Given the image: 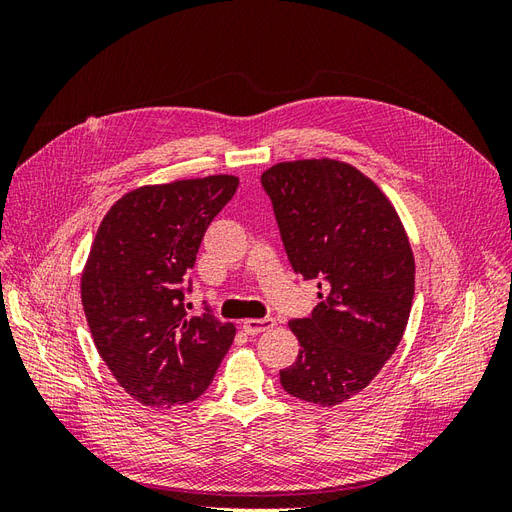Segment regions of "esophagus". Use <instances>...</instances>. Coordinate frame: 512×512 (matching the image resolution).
I'll return each mask as SVG.
<instances>
[{
	"label": "esophagus",
	"mask_w": 512,
	"mask_h": 512,
	"mask_svg": "<svg viewBox=\"0 0 512 512\" xmlns=\"http://www.w3.org/2000/svg\"><path fill=\"white\" fill-rule=\"evenodd\" d=\"M273 327H275V320L273 318H250V320H243V331L247 335L265 333V331H269Z\"/></svg>",
	"instance_id": "esophagus-1"
}]
</instances>
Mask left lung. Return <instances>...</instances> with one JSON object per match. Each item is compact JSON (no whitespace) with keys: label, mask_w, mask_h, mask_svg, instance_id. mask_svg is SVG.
<instances>
[{"label":"left lung","mask_w":512,"mask_h":512,"mask_svg":"<svg viewBox=\"0 0 512 512\" xmlns=\"http://www.w3.org/2000/svg\"><path fill=\"white\" fill-rule=\"evenodd\" d=\"M294 273L324 288L290 320L301 350L284 391L318 406L361 393L397 350L414 299V256L389 198L337 160L280 162L260 177Z\"/></svg>","instance_id":"1"}]
</instances>
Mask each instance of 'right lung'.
I'll use <instances>...</instances> for the list:
<instances>
[{
  "mask_svg": "<svg viewBox=\"0 0 512 512\" xmlns=\"http://www.w3.org/2000/svg\"><path fill=\"white\" fill-rule=\"evenodd\" d=\"M239 179L211 175L128 192L108 209L81 277L94 344L138 404L175 408L203 395L235 324L188 316L185 294L207 226Z\"/></svg>",
  "mask_w": 512,
  "mask_h": 512,
  "instance_id": "right-lung-1",
  "label": "right lung"
}]
</instances>
